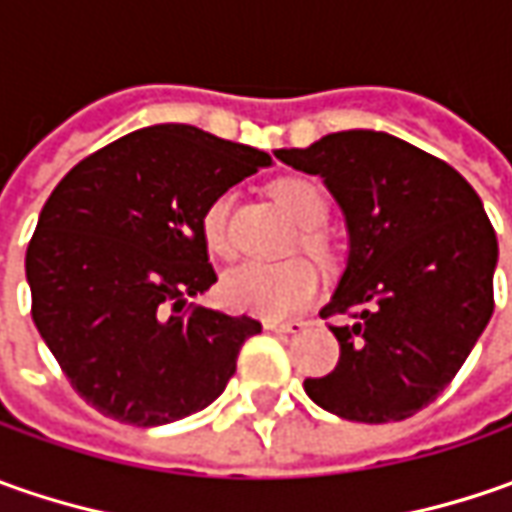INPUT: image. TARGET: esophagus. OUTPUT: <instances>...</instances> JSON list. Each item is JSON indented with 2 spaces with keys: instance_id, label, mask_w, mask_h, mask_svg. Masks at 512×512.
Returning <instances> with one entry per match:
<instances>
[{
  "instance_id": "1",
  "label": "esophagus",
  "mask_w": 512,
  "mask_h": 512,
  "mask_svg": "<svg viewBox=\"0 0 512 512\" xmlns=\"http://www.w3.org/2000/svg\"><path fill=\"white\" fill-rule=\"evenodd\" d=\"M307 322H299V319H293V322H265V330H273V333H299V330H305Z\"/></svg>"
}]
</instances>
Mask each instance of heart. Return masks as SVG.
Listing matches in <instances>:
<instances>
[{
    "mask_svg": "<svg viewBox=\"0 0 512 512\" xmlns=\"http://www.w3.org/2000/svg\"><path fill=\"white\" fill-rule=\"evenodd\" d=\"M273 199L285 210L287 216L302 227V245L316 259H327L330 242H327L322 225L330 216V205L322 187L310 179H279L273 185ZM230 219H233V193L222 190L216 193L202 210V239L213 256H230L233 236H230ZM319 290V276L307 265L305 259L290 262H245V265L227 270L219 282V296L230 310L262 316L270 322L287 319L299 313L302 307L313 302Z\"/></svg>",
    "mask_w": 512,
    "mask_h": 512,
    "instance_id": "b5f03b06",
    "label": "heart"
}]
</instances>
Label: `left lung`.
Returning a JSON list of instances; mask_svg holds the SVG:
<instances>
[{"label": "left lung", "instance_id": "obj_1", "mask_svg": "<svg viewBox=\"0 0 512 512\" xmlns=\"http://www.w3.org/2000/svg\"><path fill=\"white\" fill-rule=\"evenodd\" d=\"M276 159L325 179L350 253L322 319L339 364L305 393L327 413L402 422L459 373L493 316L496 230L462 173L382 130L327 133Z\"/></svg>", "mask_w": 512, "mask_h": 512}]
</instances>
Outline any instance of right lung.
<instances>
[{
    "label": "right lung",
    "instance_id": "add662e5",
    "mask_svg": "<svg viewBox=\"0 0 512 512\" xmlns=\"http://www.w3.org/2000/svg\"><path fill=\"white\" fill-rule=\"evenodd\" d=\"M270 162L193 125H153L53 187L25 256L30 313L102 416L156 427L222 396L262 325L190 302L216 282L199 219L216 193Z\"/></svg>",
    "mask_w": 512,
    "mask_h": 512
}]
</instances>
